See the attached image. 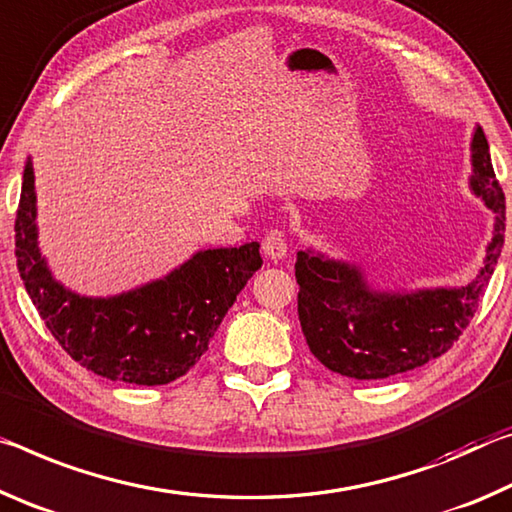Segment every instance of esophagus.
Returning <instances> with one entry per match:
<instances>
[{
	"mask_svg": "<svg viewBox=\"0 0 512 512\" xmlns=\"http://www.w3.org/2000/svg\"><path fill=\"white\" fill-rule=\"evenodd\" d=\"M263 254L272 261H281L288 254V242H286V233L281 229H270L263 236Z\"/></svg>",
	"mask_w": 512,
	"mask_h": 512,
	"instance_id": "esophagus-1",
	"label": "esophagus"
}]
</instances>
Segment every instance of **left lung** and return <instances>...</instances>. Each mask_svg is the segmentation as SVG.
I'll use <instances>...</instances> for the list:
<instances>
[{
  "instance_id": "8db88e82",
  "label": "left lung",
  "mask_w": 512,
  "mask_h": 512,
  "mask_svg": "<svg viewBox=\"0 0 512 512\" xmlns=\"http://www.w3.org/2000/svg\"><path fill=\"white\" fill-rule=\"evenodd\" d=\"M472 167L469 186L494 211V231L483 270L463 288L374 292L358 267L299 251L301 331L313 356L331 372L358 381L388 379L442 356L463 335L485 295L506 231V197L481 127L472 138Z\"/></svg>"
}]
</instances>
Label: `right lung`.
Listing matches in <instances>:
<instances>
[{
	"label": "right lung",
	"mask_w": 512,
	"mask_h": 512,
	"mask_svg": "<svg viewBox=\"0 0 512 512\" xmlns=\"http://www.w3.org/2000/svg\"><path fill=\"white\" fill-rule=\"evenodd\" d=\"M258 242L199 251L179 270L108 299L79 297L52 279L38 249L36 188L27 161L15 215V256L33 306L67 354L104 379L165 385L186 374L261 270Z\"/></svg>",
	"instance_id": "obj_1"
}]
</instances>
